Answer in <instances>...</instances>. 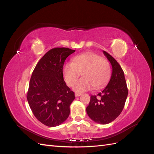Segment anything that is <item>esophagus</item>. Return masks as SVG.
I'll return each instance as SVG.
<instances>
[{
  "instance_id": "34e87169",
  "label": "esophagus",
  "mask_w": 154,
  "mask_h": 154,
  "mask_svg": "<svg viewBox=\"0 0 154 154\" xmlns=\"http://www.w3.org/2000/svg\"><path fill=\"white\" fill-rule=\"evenodd\" d=\"M81 93H76L75 94V96L76 97H79V96H81Z\"/></svg>"
}]
</instances>
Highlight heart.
<instances>
[{"mask_svg":"<svg viewBox=\"0 0 154 154\" xmlns=\"http://www.w3.org/2000/svg\"><path fill=\"white\" fill-rule=\"evenodd\" d=\"M65 82L73 86L81 73L84 78L74 86L78 93L103 87L109 81L111 75L109 62L100 55L93 52L83 54L75 57L72 63H66L63 69Z\"/></svg>","mask_w":154,"mask_h":154,"instance_id":"1","label":"heart"}]
</instances>
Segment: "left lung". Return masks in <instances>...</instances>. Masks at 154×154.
I'll use <instances>...</instances> for the list:
<instances>
[{
    "label": "left lung",
    "instance_id": "8db88e82",
    "mask_svg": "<svg viewBox=\"0 0 154 154\" xmlns=\"http://www.w3.org/2000/svg\"><path fill=\"white\" fill-rule=\"evenodd\" d=\"M112 67L109 83L97 95H91L87 113L91 120L101 124H109L119 116L124 109L128 88L122 69L113 57L103 51Z\"/></svg>",
    "mask_w": 154,
    "mask_h": 154
}]
</instances>
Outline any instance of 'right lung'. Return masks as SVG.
Segmentation results:
<instances>
[{
  "instance_id": "obj_1",
  "label": "right lung",
  "mask_w": 154,
  "mask_h": 154,
  "mask_svg": "<svg viewBox=\"0 0 154 154\" xmlns=\"http://www.w3.org/2000/svg\"><path fill=\"white\" fill-rule=\"evenodd\" d=\"M75 51L68 48L48 51L38 61L30 78L27 99L35 117L50 127L60 125L70 113L75 93L63 77L66 58Z\"/></svg>"
}]
</instances>
